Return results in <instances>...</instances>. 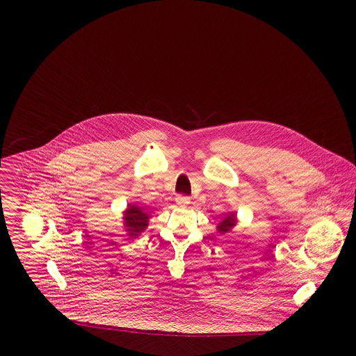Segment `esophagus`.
Wrapping results in <instances>:
<instances>
[{
	"instance_id": "obj_1",
	"label": "esophagus",
	"mask_w": 356,
	"mask_h": 356,
	"mask_svg": "<svg viewBox=\"0 0 356 356\" xmlns=\"http://www.w3.org/2000/svg\"><path fill=\"white\" fill-rule=\"evenodd\" d=\"M176 203L180 207H186V205L191 203V199L188 196H184V195H177L176 196Z\"/></svg>"
}]
</instances>
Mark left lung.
Here are the masks:
<instances>
[{"instance_id":"left-lung-1","label":"left lung","mask_w":356,"mask_h":356,"mask_svg":"<svg viewBox=\"0 0 356 356\" xmlns=\"http://www.w3.org/2000/svg\"><path fill=\"white\" fill-rule=\"evenodd\" d=\"M235 225H236L235 215H231V216H228V218H225L224 220L221 221L219 227H218V229H219V232H221V234H225L229 229H232Z\"/></svg>"}]
</instances>
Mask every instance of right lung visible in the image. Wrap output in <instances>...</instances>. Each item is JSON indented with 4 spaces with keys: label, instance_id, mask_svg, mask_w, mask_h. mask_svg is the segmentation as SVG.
I'll list each match as a JSON object with an SVG mask.
<instances>
[{
    "label": "right lung",
    "instance_id": "right-lung-1",
    "mask_svg": "<svg viewBox=\"0 0 356 356\" xmlns=\"http://www.w3.org/2000/svg\"><path fill=\"white\" fill-rule=\"evenodd\" d=\"M148 215L136 205H128V209L124 213V220L129 236H137L148 227Z\"/></svg>",
    "mask_w": 356,
    "mask_h": 356
}]
</instances>
